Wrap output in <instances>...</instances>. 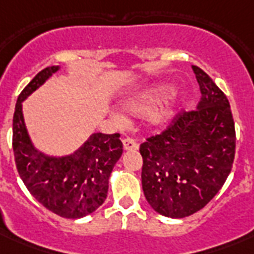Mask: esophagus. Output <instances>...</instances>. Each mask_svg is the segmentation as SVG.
Here are the masks:
<instances>
[{
    "label": "esophagus",
    "instance_id": "esophagus-1",
    "mask_svg": "<svg viewBox=\"0 0 254 254\" xmlns=\"http://www.w3.org/2000/svg\"><path fill=\"white\" fill-rule=\"evenodd\" d=\"M124 149L125 150H134V149H138V143L135 142L134 139L131 137H127V138L123 139Z\"/></svg>",
    "mask_w": 254,
    "mask_h": 254
}]
</instances>
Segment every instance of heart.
<instances>
[{
  "instance_id": "heart-1",
  "label": "heart",
  "mask_w": 254,
  "mask_h": 254,
  "mask_svg": "<svg viewBox=\"0 0 254 254\" xmlns=\"http://www.w3.org/2000/svg\"><path fill=\"white\" fill-rule=\"evenodd\" d=\"M173 92V85L171 84H158L154 87H150L145 89V91L139 92L138 95L131 96L130 99L127 100L125 107L129 112L133 115L143 116L147 115L155 107H158L159 104L162 103L163 100L167 99ZM170 107L163 105V107L155 109L150 115H149V121L153 125H159L163 124L170 117ZM115 119L119 124L127 123V117L121 112H116Z\"/></svg>"
}]
</instances>
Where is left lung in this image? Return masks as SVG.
<instances>
[{"label": "left lung", "mask_w": 254, "mask_h": 254, "mask_svg": "<svg viewBox=\"0 0 254 254\" xmlns=\"http://www.w3.org/2000/svg\"><path fill=\"white\" fill-rule=\"evenodd\" d=\"M200 89L196 109L179 112L159 134L141 143L142 189L158 213L181 219L207 205L232 170L236 131L224 92L192 65Z\"/></svg>", "instance_id": "left-lung-1"}]
</instances>
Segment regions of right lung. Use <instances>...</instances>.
Instances as JSON below:
<instances>
[{
	"label": "right lung",
	"instance_id": "1",
	"mask_svg": "<svg viewBox=\"0 0 254 254\" xmlns=\"http://www.w3.org/2000/svg\"><path fill=\"white\" fill-rule=\"evenodd\" d=\"M59 67H47L23 88L13 117V151L18 174L30 193L43 207L67 219H79L107 199L108 182L123 154L119 133H95L73 154L53 158L38 153L29 138L22 101L41 87Z\"/></svg>",
	"mask_w": 254,
	"mask_h": 254
}]
</instances>
